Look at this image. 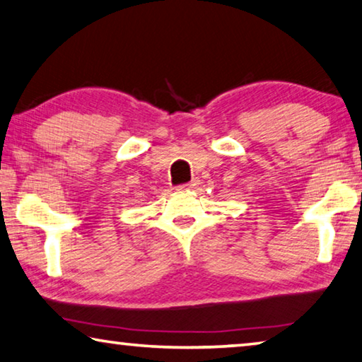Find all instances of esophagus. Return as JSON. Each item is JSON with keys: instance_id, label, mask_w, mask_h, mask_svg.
I'll return each instance as SVG.
<instances>
[{"instance_id": "1", "label": "esophagus", "mask_w": 362, "mask_h": 362, "mask_svg": "<svg viewBox=\"0 0 362 362\" xmlns=\"http://www.w3.org/2000/svg\"><path fill=\"white\" fill-rule=\"evenodd\" d=\"M199 185V180H193L192 183H187V185H182V187H179V189H193V188H196Z\"/></svg>"}]
</instances>
